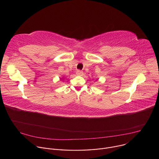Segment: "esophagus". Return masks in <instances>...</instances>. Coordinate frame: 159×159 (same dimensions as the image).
Masks as SVG:
<instances>
[{
  "label": "esophagus",
  "instance_id": "34e87169",
  "mask_svg": "<svg viewBox=\"0 0 159 159\" xmlns=\"http://www.w3.org/2000/svg\"><path fill=\"white\" fill-rule=\"evenodd\" d=\"M83 72L81 70L76 71V75H78V76H81V75H83Z\"/></svg>",
  "mask_w": 159,
  "mask_h": 159
}]
</instances>
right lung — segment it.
Returning <instances> with one entry per match:
<instances>
[{
  "mask_svg": "<svg viewBox=\"0 0 159 159\" xmlns=\"http://www.w3.org/2000/svg\"><path fill=\"white\" fill-rule=\"evenodd\" d=\"M61 80H63V78H61Z\"/></svg>",
  "mask_w": 159,
  "mask_h": 159,
  "instance_id": "1",
  "label": "right lung"
}]
</instances>
